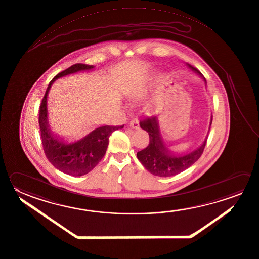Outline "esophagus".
<instances>
[{"label": "esophagus", "instance_id": "34e87169", "mask_svg": "<svg viewBox=\"0 0 259 259\" xmlns=\"http://www.w3.org/2000/svg\"><path fill=\"white\" fill-rule=\"evenodd\" d=\"M130 126H131L132 128H135V130L140 128V122H139V119L137 118H132V120H131V122H130Z\"/></svg>", "mask_w": 259, "mask_h": 259}]
</instances>
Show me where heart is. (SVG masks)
I'll use <instances>...</instances> for the list:
<instances>
[{
  "mask_svg": "<svg viewBox=\"0 0 259 259\" xmlns=\"http://www.w3.org/2000/svg\"><path fill=\"white\" fill-rule=\"evenodd\" d=\"M133 97H134V99H137V98H138V94H136V93H135V94H134V96H133Z\"/></svg>",
  "mask_w": 259,
  "mask_h": 259,
  "instance_id": "obj_1",
  "label": "heart"
}]
</instances>
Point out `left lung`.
<instances>
[{"instance_id":"left-lung-1","label":"left lung","mask_w":259,"mask_h":259,"mask_svg":"<svg viewBox=\"0 0 259 259\" xmlns=\"http://www.w3.org/2000/svg\"><path fill=\"white\" fill-rule=\"evenodd\" d=\"M188 66L199 75H202L196 67L191 65ZM140 126L149 133L150 142L145 149L138 151L137 158L148 171L156 176L169 177L188 169L199 160L206 145L207 138L197 150L186 155L175 156L163 145L159 132L158 120L155 117L141 119Z\"/></svg>"}]
</instances>
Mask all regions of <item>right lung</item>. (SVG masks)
Returning a JSON list of instances; mask_svg holds the SVG:
<instances>
[{
	"mask_svg": "<svg viewBox=\"0 0 259 259\" xmlns=\"http://www.w3.org/2000/svg\"><path fill=\"white\" fill-rule=\"evenodd\" d=\"M93 66L75 64L66 70L58 73L47 87L46 94L39 108V126L42 149L47 160L62 172L72 176L89 174L102 160L108 146V139L113 132L122 128L121 126H103L96 128L81 141L66 144L52 136L47 126V99L48 91L55 80L77 71L89 70Z\"/></svg>",
	"mask_w": 259,
	"mask_h": 259,
	"instance_id": "add662e5",
	"label": "right lung"
}]
</instances>
